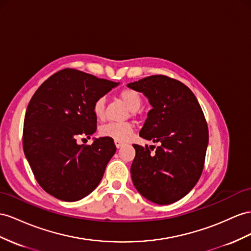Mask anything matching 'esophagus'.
Masks as SVG:
<instances>
[{"mask_svg":"<svg viewBox=\"0 0 251 251\" xmlns=\"http://www.w3.org/2000/svg\"><path fill=\"white\" fill-rule=\"evenodd\" d=\"M114 143H115V146H117V149H120V147L124 145L123 142H119V141H114Z\"/></svg>","mask_w":251,"mask_h":251,"instance_id":"obj_1","label":"esophagus"}]
</instances>
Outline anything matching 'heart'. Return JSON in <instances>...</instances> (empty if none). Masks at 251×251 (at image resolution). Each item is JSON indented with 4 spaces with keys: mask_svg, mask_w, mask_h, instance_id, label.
Segmentation results:
<instances>
[{
    "mask_svg": "<svg viewBox=\"0 0 251 251\" xmlns=\"http://www.w3.org/2000/svg\"><path fill=\"white\" fill-rule=\"evenodd\" d=\"M120 99L125 102V105L128 107L130 111H137L142 104V99L141 95L131 89H124L122 90L119 94ZM105 105L106 100L104 96H100L95 100L93 105V113L96 119L102 120L105 117ZM132 125L128 122L124 123H108L102 125L100 128V133L102 137L113 139L114 141L119 142H126L132 136Z\"/></svg>",
    "mask_w": 251,
    "mask_h": 251,
    "instance_id": "1",
    "label": "heart"
}]
</instances>
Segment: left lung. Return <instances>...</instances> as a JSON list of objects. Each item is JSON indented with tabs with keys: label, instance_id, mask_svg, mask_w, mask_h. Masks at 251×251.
I'll list each match as a JSON object with an SVG mask.
<instances>
[{
	"label": "left lung",
	"instance_id": "left-lung-1",
	"mask_svg": "<svg viewBox=\"0 0 251 251\" xmlns=\"http://www.w3.org/2000/svg\"><path fill=\"white\" fill-rule=\"evenodd\" d=\"M127 87L143 93L151 106L140 137L160 143L155 153L151 146L133 144L134 188L153 203L175 202L195 187L202 173L209 130L201 105L187 86L164 75Z\"/></svg>",
	"mask_w": 251,
	"mask_h": 251
}]
</instances>
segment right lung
I'll return each instance as SVG.
<instances>
[{"instance_id":"right-lung-1","label":"right lung","mask_w":251,"mask_h":251,"mask_svg":"<svg viewBox=\"0 0 251 251\" xmlns=\"http://www.w3.org/2000/svg\"><path fill=\"white\" fill-rule=\"evenodd\" d=\"M120 85L74 69L55 73L38 88L26 109L24 155L38 183L63 201H77L100 182L117 151L110 138H94L91 145L76 139L96 131L93 105Z\"/></svg>"}]
</instances>
